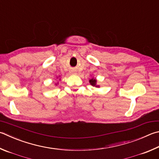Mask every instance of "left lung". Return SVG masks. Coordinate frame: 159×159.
I'll list each match as a JSON object with an SVG mask.
<instances>
[{
  "label": "left lung",
  "instance_id": "obj_1",
  "mask_svg": "<svg viewBox=\"0 0 159 159\" xmlns=\"http://www.w3.org/2000/svg\"><path fill=\"white\" fill-rule=\"evenodd\" d=\"M89 82L90 83V85L94 86V87H96V88H99V85H97V79H94V78H92L91 79L89 80Z\"/></svg>",
  "mask_w": 159,
  "mask_h": 159
}]
</instances>
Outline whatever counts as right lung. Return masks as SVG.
Listing matches in <instances>:
<instances>
[{
  "mask_svg": "<svg viewBox=\"0 0 159 159\" xmlns=\"http://www.w3.org/2000/svg\"><path fill=\"white\" fill-rule=\"evenodd\" d=\"M58 77H60V76H57V79H58ZM59 80H60V79H59ZM57 84H58V83H56V85H57Z\"/></svg>",
  "mask_w": 159,
  "mask_h": 159,
  "instance_id": "right-lung-1",
  "label": "right lung"
}]
</instances>
